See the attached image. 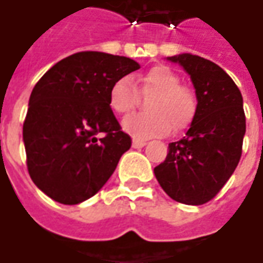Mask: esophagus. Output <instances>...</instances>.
Segmentation results:
<instances>
[{"label":"esophagus","instance_id":"obj_1","mask_svg":"<svg viewBox=\"0 0 263 263\" xmlns=\"http://www.w3.org/2000/svg\"><path fill=\"white\" fill-rule=\"evenodd\" d=\"M145 145H146L145 139H138V138L132 139V146H134V148H142V146H145Z\"/></svg>","mask_w":263,"mask_h":263}]
</instances>
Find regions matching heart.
I'll use <instances>...</instances> for the list:
<instances>
[{"mask_svg": "<svg viewBox=\"0 0 263 263\" xmlns=\"http://www.w3.org/2000/svg\"><path fill=\"white\" fill-rule=\"evenodd\" d=\"M139 90L149 112L135 114L122 122L124 129L134 138L162 137L171 131H181L192 124L197 110V99L189 87L165 66H155L138 80V89L129 78L114 82L109 90V106L118 115H128L139 103Z\"/></svg>", "mask_w": 263, "mask_h": 263, "instance_id": "heart-1", "label": "heart"}]
</instances>
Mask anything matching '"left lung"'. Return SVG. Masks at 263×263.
Masks as SVG:
<instances>
[{
  "mask_svg": "<svg viewBox=\"0 0 263 263\" xmlns=\"http://www.w3.org/2000/svg\"><path fill=\"white\" fill-rule=\"evenodd\" d=\"M168 60L190 74L197 110L183 138L168 144V154L154 174L171 199L200 206L216 197L239 164L246 131L243 99L232 78L213 62L189 53Z\"/></svg>",
  "mask_w": 263,
  "mask_h": 263,
  "instance_id": "1",
  "label": "left lung"
}]
</instances>
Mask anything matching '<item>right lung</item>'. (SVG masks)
<instances>
[{"instance_id":"add662e5","label":"right lung","mask_w":263,"mask_h":263,"mask_svg":"<svg viewBox=\"0 0 263 263\" xmlns=\"http://www.w3.org/2000/svg\"><path fill=\"white\" fill-rule=\"evenodd\" d=\"M138 69L129 57L80 51L35 83L23 139L28 174L50 199L82 203L114 174L132 141L109 106V90L115 80Z\"/></svg>"}]
</instances>
